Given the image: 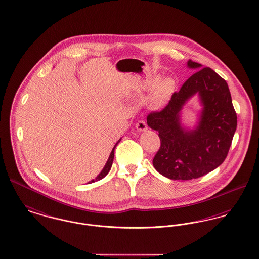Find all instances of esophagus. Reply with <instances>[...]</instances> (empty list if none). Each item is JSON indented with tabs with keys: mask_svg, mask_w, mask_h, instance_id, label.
<instances>
[{
	"mask_svg": "<svg viewBox=\"0 0 259 259\" xmlns=\"http://www.w3.org/2000/svg\"><path fill=\"white\" fill-rule=\"evenodd\" d=\"M136 127L138 132H146V131L148 130L147 123H146L145 121H143V120L138 121V122L136 123Z\"/></svg>",
	"mask_w": 259,
	"mask_h": 259,
	"instance_id": "obj_1",
	"label": "esophagus"
}]
</instances>
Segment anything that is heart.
<instances>
[{
  "label": "heart",
  "instance_id": "heart-1",
  "mask_svg": "<svg viewBox=\"0 0 259 259\" xmlns=\"http://www.w3.org/2000/svg\"><path fill=\"white\" fill-rule=\"evenodd\" d=\"M174 82L170 79H165L163 82H161L159 90H158V94L156 97V102L157 103H162L164 99V97L166 96V94L169 92V90L172 88Z\"/></svg>",
  "mask_w": 259,
  "mask_h": 259
}]
</instances>
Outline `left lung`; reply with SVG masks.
Instances as JSON below:
<instances>
[{
  "label": "left lung",
  "mask_w": 259,
  "mask_h": 259,
  "mask_svg": "<svg viewBox=\"0 0 259 259\" xmlns=\"http://www.w3.org/2000/svg\"><path fill=\"white\" fill-rule=\"evenodd\" d=\"M196 71L160 112L151 113L147 124L159 133L161 147L153 165L163 177L189 180L212 171L224 162L237 128V115L228 84L212 69L192 60ZM197 95L202 108L193 128L182 123V110Z\"/></svg>",
  "instance_id": "8db88e82"
}]
</instances>
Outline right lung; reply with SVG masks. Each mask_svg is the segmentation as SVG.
<instances>
[{"mask_svg": "<svg viewBox=\"0 0 259 259\" xmlns=\"http://www.w3.org/2000/svg\"><path fill=\"white\" fill-rule=\"evenodd\" d=\"M121 140H122V138H120V139L117 141V143L115 144V146L113 147V149H112L111 153H110L109 158H108L107 162L105 163L104 167L102 168V170L99 172V175H98L95 179H92L91 181H89V183H93V182L98 181V180H100V179L104 178V177H106V176L108 175V172H109V170L111 169V166H112V163H113V160H114V152H115V148H116V146L119 144V142H120Z\"/></svg>", "mask_w": 259, "mask_h": 259, "instance_id": "right-lung-1", "label": "right lung"}]
</instances>
